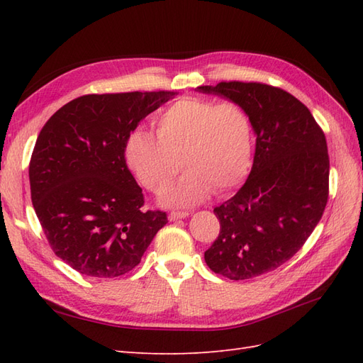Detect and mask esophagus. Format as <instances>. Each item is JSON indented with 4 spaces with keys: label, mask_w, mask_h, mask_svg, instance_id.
<instances>
[{
    "label": "esophagus",
    "mask_w": 363,
    "mask_h": 363,
    "mask_svg": "<svg viewBox=\"0 0 363 363\" xmlns=\"http://www.w3.org/2000/svg\"><path fill=\"white\" fill-rule=\"evenodd\" d=\"M186 216H189L188 212H171L169 213V221H177V219H184Z\"/></svg>",
    "instance_id": "1"
}]
</instances>
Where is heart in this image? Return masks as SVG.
I'll return each instance as SVG.
<instances>
[{"mask_svg": "<svg viewBox=\"0 0 363 363\" xmlns=\"http://www.w3.org/2000/svg\"><path fill=\"white\" fill-rule=\"evenodd\" d=\"M156 125L157 135L138 128L128 136L125 160L152 192L169 186L182 164L188 169L162 194V203L194 206L213 189L223 195L245 180L252 160V127L239 104L183 98L157 116Z\"/></svg>", "mask_w": 363, "mask_h": 363, "instance_id": "obj_1", "label": "heart"}]
</instances>
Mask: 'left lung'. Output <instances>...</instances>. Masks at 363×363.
<instances>
[{"label":"left lung","mask_w":363,"mask_h":363,"mask_svg":"<svg viewBox=\"0 0 363 363\" xmlns=\"http://www.w3.org/2000/svg\"><path fill=\"white\" fill-rule=\"evenodd\" d=\"M196 91L239 104L256 135L247 182L215 207L221 232L204 260L230 280L256 277L289 260L320 223L330 169L325 136L309 108L279 87L223 82Z\"/></svg>","instance_id":"obj_1"}]
</instances>
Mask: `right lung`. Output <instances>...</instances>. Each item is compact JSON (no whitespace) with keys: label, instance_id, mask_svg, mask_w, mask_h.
Instances as JSON below:
<instances>
[{"label":"right lung","instance_id":"obj_1","mask_svg":"<svg viewBox=\"0 0 363 363\" xmlns=\"http://www.w3.org/2000/svg\"><path fill=\"white\" fill-rule=\"evenodd\" d=\"M174 92L84 95L43 125L30 160L31 201L56 256L83 276L133 269L168 223L145 212L125 163L131 131Z\"/></svg>","mask_w":363,"mask_h":363}]
</instances>
